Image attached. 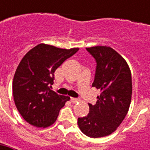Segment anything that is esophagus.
I'll return each mask as SVG.
<instances>
[{
  "label": "esophagus",
  "instance_id": "34e87169",
  "mask_svg": "<svg viewBox=\"0 0 150 150\" xmlns=\"http://www.w3.org/2000/svg\"><path fill=\"white\" fill-rule=\"evenodd\" d=\"M71 102H72V103H78V101H79V99L78 98H71Z\"/></svg>",
  "mask_w": 150,
  "mask_h": 150
}]
</instances>
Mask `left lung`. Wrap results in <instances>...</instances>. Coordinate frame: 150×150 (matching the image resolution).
Instances as JSON below:
<instances>
[{
  "mask_svg": "<svg viewBox=\"0 0 150 150\" xmlns=\"http://www.w3.org/2000/svg\"><path fill=\"white\" fill-rule=\"evenodd\" d=\"M96 62L93 87L101 90L96 104L89 105L87 116L78 118L79 129L90 138L108 136L117 129L129 108L132 78L126 61L109 47L86 48Z\"/></svg>",
  "mask_w": 150,
  "mask_h": 150,
  "instance_id": "left-lung-1",
  "label": "left lung"
}]
</instances>
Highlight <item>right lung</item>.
<instances>
[{
	"label": "right lung",
	"mask_w": 150,
	"mask_h": 150,
	"mask_svg": "<svg viewBox=\"0 0 150 150\" xmlns=\"http://www.w3.org/2000/svg\"><path fill=\"white\" fill-rule=\"evenodd\" d=\"M78 51L42 43L23 57L15 72L12 91L16 108L27 123L38 128L54 124L60 109L70 99L50 89L54 72Z\"/></svg>",
	"instance_id": "1"
}]
</instances>
